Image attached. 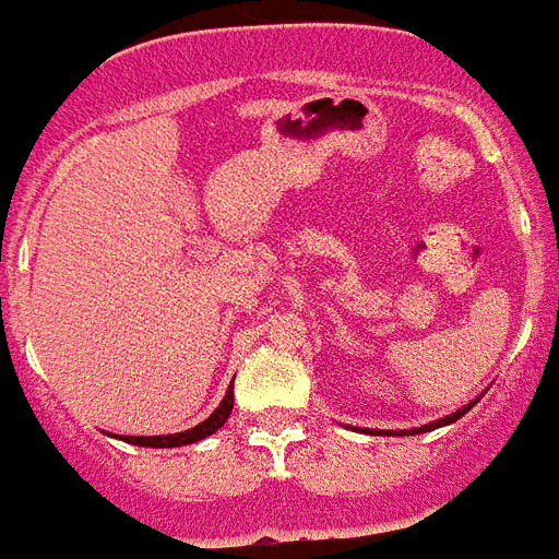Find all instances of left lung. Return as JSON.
Wrapping results in <instances>:
<instances>
[{
	"label": "left lung",
	"instance_id": "1",
	"mask_svg": "<svg viewBox=\"0 0 559 559\" xmlns=\"http://www.w3.org/2000/svg\"><path fill=\"white\" fill-rule=\"evenodd\" d=\"M474 405H476V402H471V405H465V407H462V411L451 413V416H444V419L433 421V425H425V428H416V430H411V433H425V430H433V428H442V425H451V421L462 419V416H465V413H468L471 407H474Z\"/></svg>",
	"mask_w": 559,
	"mask_h": 559
}]
</instances>
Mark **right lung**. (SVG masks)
Wrapping results in <instances>:
<instances>
[{"label":"right lung","mask_w":559,"mask_h":559,"mask_svg":"<svg viewBox=\"0 0 559 559\" xmlns=\"http://www.w3.org/2000/svg\"><path fill=\"white\" fill-rule=\"evenodd\" d=\"M233 402H235V393H233V388H229L226 390L224 402L217 405V411L212 413L206 421L194 425L192 430H183V433H169V437H126V442L143 444V448H180V444L201 442V439L212 437L217 428H224V421L229 419V413H233Z\"/></svg>","instance_id":"obj_1"}]
</instances>
